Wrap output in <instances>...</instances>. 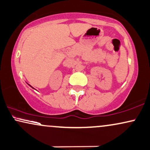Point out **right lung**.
<instances>
[{
    "mask_svg": "<svg viewBox=\"0 0 150 150\" xmlns=\"http://www.w3.org/2000/svg\"><path fill=\"white\" fill-rule=\"evenodd\" d=\"M30 86H31V85H30ZM31 87H32V86H31Z\"/></svg>",
    "mask_w": 150,
    "mask_h": 150,
    "instance_id": "obj_1",
    "label": "right lung"
}]
</instances>
